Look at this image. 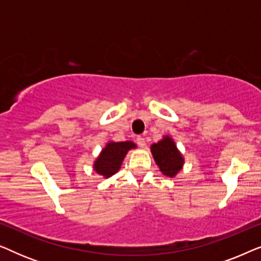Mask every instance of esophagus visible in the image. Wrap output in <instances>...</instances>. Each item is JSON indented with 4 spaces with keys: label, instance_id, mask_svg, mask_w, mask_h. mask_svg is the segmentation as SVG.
<instances>
[{
    "label": "esophagus",
    "instance_id": "obj_1",
    "mask_svg": "<svg viewBox=\"0 0 261 261\" xmlns=\"http://www.w3.org/2000/svg\"><path fill=\"white\" fill-rule=\"evenodd\" d=\"M137 144L140 146V147H145L146 146V140L144 137H138L137 138Z\"/></svg>",
    "mask_w": 261,
    "mask_h": 261
}]
</instances>
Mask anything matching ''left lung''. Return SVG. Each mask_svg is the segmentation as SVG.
I'll return each instance as SVG.
<instances>
[{
    "label": "left lung",
    "instance_id": "8db88e82",
    "mask_svg": "<svg viewBox=\"0 0 261 261\" xmlns=\"http://www.w3.org/2000/svg\"><path fill=\"white\" fill-rule=\"evenodd\" d=\"M151 152L164 176L173 178L183 169L184 156L170 135H164L162 140L152 144Z\"/></svg>",
    "mask_w": 261,
    "mask_h": 261
}]
</instances>
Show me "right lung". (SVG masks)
I'll list each match as a JSON object with an SVG mask.
<instances>
[{"label": "right lung", "instance_id": "obj_1", "mask_svg": "<svg viewBox=\"0 0 261 261\" xmlns=\"http://www.w3.org/2000/svg\"><path fill=\"white\" fill-rule=\"evenodd\" d=\"M137 148L133 141H108L94 162V171L103 178H109L121 169L128 151Z\"/></svg>", "mask_w": 261, "mask_h": 261}]
</instances>
